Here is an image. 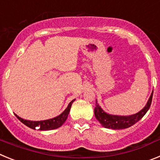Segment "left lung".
<instances>
[{
	"label": "left lung",
	"instance_id": "1",
	"mask_svg": "<svg viewBox=\"0 0 160 160\" xmlns=\"http://www.w3.org/2000/svg\"><path fill=\"white\" fill-rule=\"evenodd\" d=\"M152 96H153V91L150 96L145 107L140 111H138L136 114L126 115V116L125 115H114V114H110L105 112L96 100L95 107H94V115H95L96 119L100 122V124L106 128L113 130L128 128L138 122L148 112L151 107V104H152Z\"/></svg>",
	"mask_w": 160,
	"mask_h": 160
}]
</instances>
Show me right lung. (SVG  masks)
<instances>
[{
    "label": "right lung",
    "mask_w": 160,
    "mask_h": 160,
    "mask_svg": "<svg viewBox=\"0 0 160 160\" xmlns=\"http://www.w3.org/2000/svg\"><path fill=\"white\" fill-rule=\"evenodd\" d=\"M75 99L72 100L68 107H66V110L63 111L61 114H59L58 116L54 117L53 118H49V119L46 120H42V121H31V120H26L24 118H21L18 115L15 114L17 118L22 122L25 124V126H27L28 128H31L33 130H39V131H49V130H54L57 128H60L61 126L65 122H66V118L68 117V114L70 113V108H71L72 103L73 102ZM37 126L39 127L38 129H36Z\"/></svg>",
    "instance_id": "obj_1"
}]
</instances>
